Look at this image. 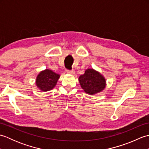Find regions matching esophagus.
<instances>
[{
	"instance_id": "obj_1",
	"label": "esophagus",
	"mask_w": 149,
	"mask_h": 149,
	"mask_svg": "<svg viewBox=\"0 0 149 149\" xmlns=\"http://www.w3.org/2000/svg\"><path fill=\"white\" fill-rule=\"evenodd\" d=\"M67 73L69 74L74 75L75 74V71L74 70H67Z\"/></svg>"
}]
</instances>
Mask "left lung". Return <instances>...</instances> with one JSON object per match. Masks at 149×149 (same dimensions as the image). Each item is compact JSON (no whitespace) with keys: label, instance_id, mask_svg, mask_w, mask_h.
Segmentation results:
<instances>
[{"label":"left lung","instance_id":"left-lung-1","mask_svg":"<svg viewBox=\"0 0 149 149\" xmlns=\"http://www.w3.org/2000/svg\"><path fill=\"white\" fill-rule=\"evenodd\" d=\"M79 82L84 92L90 95L101 92L106 86L104 75L93 68H87L84 74L79 77Z\"/></svg>","mask_w":149,"mask_h":149}]
</instances>
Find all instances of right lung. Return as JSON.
<instances>
[{"label": "right lung", "instance_id": "right-lung-1", "mask_svg": "<svg viewBox=\"0 0 149 149\" xmlns=\"http://www.w3.org/2000/svg\"><path fill=\"white\" fill-rule=\"evenodd\" d=\"M59 77V74H56L52 70L45 69L41 71L36 76V86L43 92L50 91L56 86Z\"/></svg>", "mask_w": 149, "mask_h": 149}]
</instances>
